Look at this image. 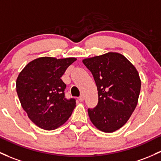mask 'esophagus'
Listing matches in <instances>:
<instances>
[{"label":"esophagus","instance_id":"esophagus-1","mask_svg":"<svg viewBox=\"0 0 161 161\" xmlns=\"http://www.w3.org/2000/svg\"><path fill=\"white\" fill-rule=\"evenodd\" d=\"M79 102H83V101H84V95H81V96H79Z\"/></svg>","mask_w":161,"mask_h":161}]
</instances>
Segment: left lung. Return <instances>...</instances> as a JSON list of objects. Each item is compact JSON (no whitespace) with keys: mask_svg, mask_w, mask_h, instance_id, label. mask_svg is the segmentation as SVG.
<instances>
[{"mask_svg":"<svg viewBox=\"0 0 161 161\" xmlns=\"http://www.w3.org/2000/svg\"><path fill=\"white\" fill-rule=\"evenodd\" d=\"M82 63L98 90V105L88 109L90 120L102 131H115L126 124L137 105L141 86L138 72L118 53L86 58Z\"/></svg>","mask_w":161,"mask_h":161,"instance_id":"obj_1","label":"left lung"}]
</instances>
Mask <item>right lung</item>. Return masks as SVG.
Segmentation results:
<instances>
[{
	"instance_id": "add662e5",
	"label": "right lung",
	"mask_w": 161,
	"mask_h": 161,
	"mask_svg": "<svg viewBox=\"0 0 161 161\" xmlns=\"http://www.w3.org/2000/svg\"><path fill=\"white\" fill-rule=\"evenodd\" d=\"M75 60L74 57H40L30 62L18 75L16 88L21 106L39 128L56 129L76 106L75 98H65L66 85L61 79Z\"/></svg>"
}]
</instances>
